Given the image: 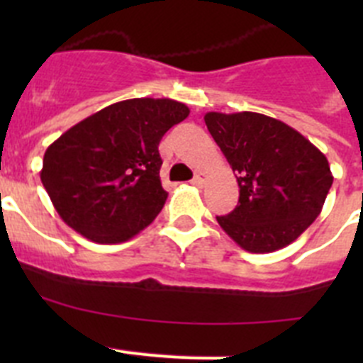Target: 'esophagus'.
<instances>
[{
    "instance_id": "esophagus-1",
    "label": "esophagus",
    "mask_w": 363,
    "mask_h": 363,
    "mask_svg": "<svg viewBox=\"0 0 363 363\" xmlns=\"http://www.w3.org/2000/svg\"><path fill=\"white\" fill-rule=\"evenodd\" d=\"M192 184L198 185V187H201V185L205 184V172L198 171L196 174H194V178H192Z\"/></svg>"
}]
</instances>
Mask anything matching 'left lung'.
Instances as JSON below:
<instances>
[{
  "mask_svg": "<svg viewBox=\"0 0 363 363\" xmlns=\"http://www.w3.org/2000/svg\"><path fill=\"white\" fill-rule=\"evenodd\" d=\"M205 125L233 169L238 205L218 223L249 252L289 245L322 213L329 162L307 138L258 112H207Z\"/></svg>",
  "mask_w": 363,
  "mask_h": 363,
  "instance_id": "8db88e82",
  "label": "left lung"
}]
</instances>
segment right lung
<instances>
[{
  "label": "right lung",
  "instance_id": "obj_1",
  "mask_svg": "<svg viewBox=\"0 0 363 363\" xmlns=\"http://www.w3.org/2000/svg\"><path fill=\"white\" fill-rule=\"evenodd\" d=\"M189 107L134 98L101 108L45 150L41 184L67 225L96 243H120L158 216L167 200L158 145Z\"/></svg>",
  "mask_w": 363,
  "mask_h": 363
}]
</instances>
